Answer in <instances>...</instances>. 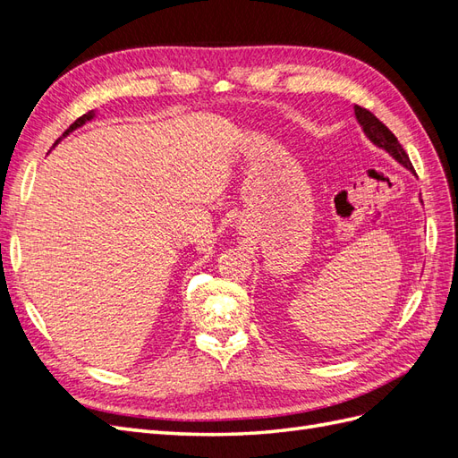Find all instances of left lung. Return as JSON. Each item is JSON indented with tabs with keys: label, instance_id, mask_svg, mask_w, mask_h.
Segmentation results:
<instances>
[{
	"label": "left lung",
	"instance_id": "left-lung-1",
	"mask_svg": "<svg viewBox=\"0 0 458 458\" xmlns=\"http://www.w3.org/2000/svg\"><path fill=\"white\" fill-rule=\"evenodd\" d=\"M355 116H357L359 123L363 126V131L367 133V137L374 145H378L380 148L387 150L399 164H403L405 168L414 172L405 148L401 147V143L397 141V137L390 131V128H387L386 123H382L377 116L370 113V110L359 106V105H355Z\"/></svg>",
	"mask_w": 458,
	"mask_h": 458
}]
</instances>
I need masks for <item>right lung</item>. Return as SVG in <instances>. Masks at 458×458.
Returning <instances> with one entry per match:
<instances>
[{
	"label": "right lung",
	"mask_w": 458,
	"mask_h": 458,
	"mask_svg": "<svg viewBox=\"0 0 458 458\" xmlns=\"http://www.w3.org/2000/svg\"><path fill=\"white\" fill-rule=\"evenodd\" d=\"M91 118H93V110H89V113H86V114H81V116H80V118H78V120H76V122L72 123V126H71V128H68V130H66V131L63 133V137H64V135H68V133H71L72 130L80 128V126H81V123H86V122H88V120H91Z\"/></svg>",
	"instance_id": "obj_1"
}]
</instances>
